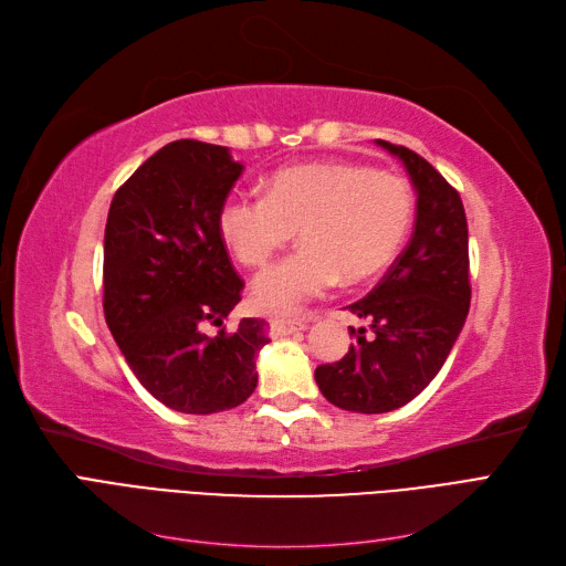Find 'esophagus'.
<instances>
[{"mask_svg": "<svg viewBox=\"0 0 566 566\" xmlns=\"http://www.w3.org/2000/svg\"><path fill=\"white\" fill-rule=\"evenodd\" d=\"M271 328L276 335H290V333H297L304 331L306 323L297 321V318H273L271 321Z\"/></svg>", "mask_w": 566, "mask_h": 566, "instance_id": "obj_1", "label": "esophagus"}]
</instances>
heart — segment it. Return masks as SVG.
<instances>
[{
    "mask_svg": "<svg viewBox=\"0 0 566 566\" xmlns=\"http://www.w3.org/2000/svg\"><path fill=\"white\" fill-rule=\"evenodd\" d=\"M413 221V193L389 172L342 163L281 169L266 196L238 191L219 210L221 241L245 266H264L297 229L300 250L254 283L269 312L290 314L339 283L358 285L399 252Z\"/></svg>",
    "mask_w": 566,
    "mask_h": 566,
    "instance_id": "b5f03b06",
    "label": "heart"
}]
</instances>
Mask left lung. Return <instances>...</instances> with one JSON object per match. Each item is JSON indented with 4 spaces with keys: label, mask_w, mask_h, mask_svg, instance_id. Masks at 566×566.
<instances>
[{
    "label": "left lung",
    "mask_w": 566,
    "mask_h": 566,
    "mask_svg": "<svg viewBox=\"0 0 566 566\" xmlns=\"http://www.w3.org/2000/svg\"><path fill=\"white\" fill-rule=\"evenodd\" d=\"M416 186V227L385 279L347 310L370 321L345 358L318 366L314 378L333 406L389 413L434 380L470 312L468 219L455 188L406 146L378 139Z\"/></svg>",
    "instance_id": "8db88e82"
}]
</instances>
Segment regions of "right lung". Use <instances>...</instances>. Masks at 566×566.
<instances>
[{
  "label": "right lung",
  "mask_w": 566,
  "mask_h": 566,
  "mask_svg": "<svg viewBox=\"0 0 566 566\" xmlns=\"http://www.w3.org/2000/svg\"><path fill=\"white\" fill-rule=\"evenodd\" d=\"M243 165L227 146L179 139L117 188L104 238V314L132 373L167 408L210 416L256 387L262 318L205 335L241 302L219 210Z\"/></svg>",
  "instance_id": "add662e5"
}]
</instances>
